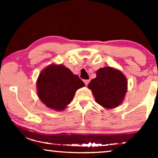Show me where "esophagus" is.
Segmentation results:
<instances>
[{"mask_svg":"<svg viewBox=\"0 0 158 158\" xmlns=\"http://www.w3.org/2000/svg\"><path fill=\"white\" fill-rule=\"evenodd\" d=\"M83 81H84L85 85H88V83H89V80H88V79H84Z\"/></svg>","mask_w":158,"mask_h":158,"instance_id":"34e87169","label":"esophagus"}]
</instances>
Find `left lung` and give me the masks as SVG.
<instances>
[{
    "label": "left lung",
    "mask_w": 158,
    "mask_h": 158,
    "mask_svg": "<svg viewBox=\"0 0 158 158\" xmlns=\"http://www.w3.org/2000/svg\"><path fill=\"white\" fill-rule=\"evenodd\" d=\"M96 102L106 108L118 106L127 91V79L118 70L105 67L97 70V77L88 84Z\"/></svg>",
    "instance_id": "1"
}]
</instances>
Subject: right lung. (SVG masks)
Returning a JSON list of instances; mask_svg holds the SVG:
<instances>
[{"mask_svg":"<svg viewBox=\"0 0 158 158\" xmlns=\"http://www.w3.org/2000/svg\"><path fill=\"white\" fill-rule=\"evenodd\" d=\"M85 86L77 75L62 64H51L40 73L38 95L45 106L56 110H64L73 99L76 90Z\"/></svg>","mask_w":158,"mask_h":158,"instance_id":"obj_1","label":"right lung"}]
</instances>
